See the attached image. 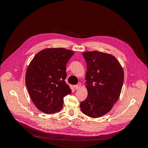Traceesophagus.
I'll use <instances>...</instances> for the list:
<instances>
[{"label":"esophagus","instance_id":"1","mask_svg":"<svg viewBox=\"0 0 148 148\" xmlns=\"http://www.w3.org/2000/svg\"><path fill=\"white\" fill-rule=\"evenodd\" d=\"M81 86H82L81 83H78V84H77V85H75L74 88H75V89H79L80 88H81Z\"/></svg>","mask_w":148,"mask_h":148}]
</instances>
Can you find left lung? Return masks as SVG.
Listing matches in <instances>:
<instances>
[{"instance_id": "1", "label": "left lung", "mask_w": 148, "mask_h": 148, "mask_svg": "<svg viewBox=\"0 0 148 148\" xmlns=\"http://www.w3.org/2000/svg\"><path fill=\"white\" fill-rule=\"evenodd\" d=\"M87 71L88 96L80 103L82 112L92 118L106 114L119 99L124 79L119 62L109 53L95 51L83 52Z\"/></svg>"}]
</instances>
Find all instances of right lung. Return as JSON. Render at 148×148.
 <instances>
[{
    "label": "right lung",
    "instance_id": "1",
    "mask_svg": "<svg viewBox=\"0 0 148 148\" xmlns=\"http://www.w3.org/2000/svg\"><path fill=\"white\" fill-rule=\"evenodd\" d=\"M74 53L64 48H47L31 61L26 73V86L31 100L42 112H59L64 97L71 94L65 82L66 65Z\"/></svg>",
    "mask_w": 148,
    "mask_h": 148
}]
</instances>
